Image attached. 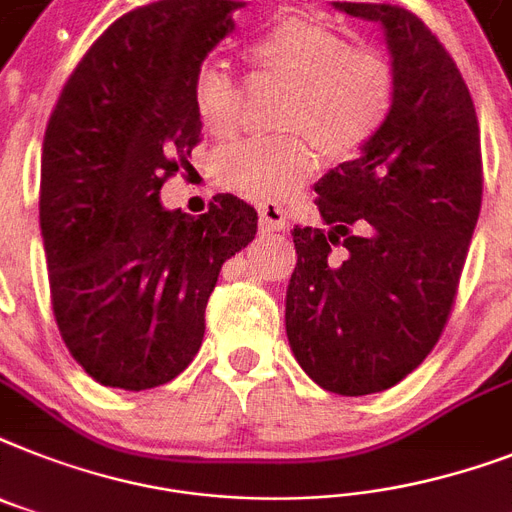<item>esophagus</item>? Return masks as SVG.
Here are the masks:
<instances>
[{
	"label": "esophagus",
	"instance_id": "1",
	"mask_svg": "<svg viewBox=\"0 0 512 512\" xmlns=\"http://www.w3.org/2000/svg\"><path fill=\"white\" fill-rule=\"evenodd\" d=\"M260 226L265 231H284L289 226V218H286V210L276 202H265L260 205Z\"/></svg>",
	"mask_w": 512,
	"mask_h": 512
}]
</instances>
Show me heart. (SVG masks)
I'll return each instance as SVG.
<instances>
[{
	"label": "heart",
	"instance_id": "obj_1",
	"mask_svg": "<svg viewBox=\"0 0 512 512\" xmlns=\"http://www.w3.org/2000/svg\"><path fill=\"white\" fill-rule=\"evenodd\" d=\"M257 73L289 83L281 128L292 134L231 144L215 160V178L249 199H289L328 157H352L381 131L397 97V76L384 54L350 47L310 18H281L249 44ZM191 107L207 134L228 139L242 126V91L215 60L199 62Z\"/></svg>",
	"mask_w": 512,
	"mask_h": 512
}]
</instances>
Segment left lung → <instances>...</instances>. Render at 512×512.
<instances>
[{
    "label": "left lung",
    "instance_id": "1",
    "mask_svg": "<svg viewBox=\"0 0 512 512\" xmlns=\"http://www.w3.org/2000/svg\"><path fill=\"white\" fill-rule=\"evenodd\" d=\"M334 7L384 26L397 97L360 157L315 186L323 226L292 231L286 336L315 384L363 397L400 384L439 342L484 178L471 91L429 26L397 4Z\"/></svg>",
    "mask_w": 512,
    "mask_h": 512
}]
</instances>
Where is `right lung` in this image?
<instances>
[{"mask_svg": "<svg viewBox=\"0 0 512 512\" xmlns=\"http://www.w3.org/2000/svg\"><path fill=\"white\" fill-rule=\"evenodd\" d=\"M239 7L160 0L126 12L83 54L47 123L39 220L54 321L102 386L141 392L184 371L220 268L257 234V210L234 194L199 218L160 202L202 134L194 70Z\"/></svg>", "mask_w": 512, "mask_h": 512, "instance_id": "1", "label": "right lung"}]
</instances>
